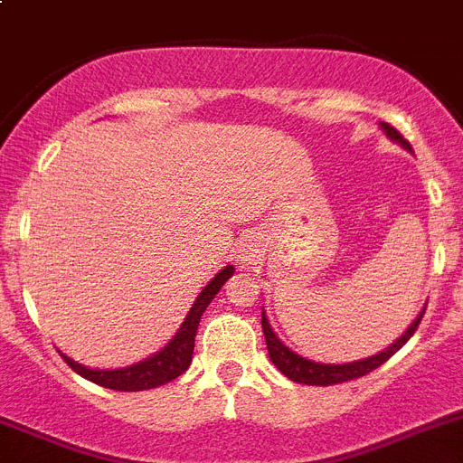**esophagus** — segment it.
<instances>
[{
    "label": "esophagus",
    "mask_w": 463,
    "mask_h": 463,
    "mask_svg": "<svg viewBox=\"0 0 463 463\" xmlns=\"http://www.w3.org/2000/svg\"><path fill=\"white\" fill-rule=\"evenodd\" d=\"M256 258V249H253V241L251 240H241V247L237 251V260L244 265V262H251Z\"/></svg>",
    "instance_id": "esophagus-1"
}]
</instances>
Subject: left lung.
<instances>
[{
    "label": "left lung",
    "instance_id": "obj_1",
    "mask_svg": "<svg viewBox=\"0 0 463 463\" xmlns=\"http://www.w3.org/2000/svg\"><path fill=\"white\" fill-rule=\"evenodd\" d=\"M381 128L387 133V138L397 140L402 147L411 149V143L403 138L397 128L390 127V124H385V122H381ZM422 316H424V309L420 311L418 318L411 323V327H408V330L403 332V335L399 336L392 345H387L385 351L376 353V355H372V357H364V360L345 362V364H323V362L307 360V357H302V355H298V353L290 351L288 345L283 344V341L274 335L272 325H269L268 316H265V309L260 311V323H262V332H265V341H268L269 360L279 366V372H281L283 376H288L290 381H295V383H304V385H336V383H345V381H353V378L366 376L369 372L378 369L383 362L390 360V357H392L394 353H397L399 348H402V345L415 335V330H418V325H420V320H422Z\"/></svg>",
    "mask_w": 463,
    "mask_h": 463
}]
</instances>
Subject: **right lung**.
I'll list each match as a JSON object with an SVG mask.
<instances>
[{
	"mask_svg": "<svg viewBox=\"0 0 463 463\" xmlns=\"http://www.w3.org/2000/svg\"><path fill=\"white\" fill-rule=\"evenodd\" d=\"M232 265H226L222 272L216 274L205 288L201 290V295L195 298L194 307L186 314L184 323L180 325V330L168 344L161 348L156 355L147 357L143 362H136L131 366H124V369H90L85 364H78L76 360H71L61 353L66 364L73 369L76 373H80L87 381L97 383V385L110 387V390H119V392H140V390H152V387L165 385V383L175 381L177 376L189 369L191 357H194V344H195V332H198V323H201V316L205 314L207 304L214 299V295L222 290L223 283L231 279Z\"/></svg>",
	"mask_w": 463,
	"mask_h": 463,
	"instance_id": "right-lung-1",
	"label": "right lung"
}]
</instances>
